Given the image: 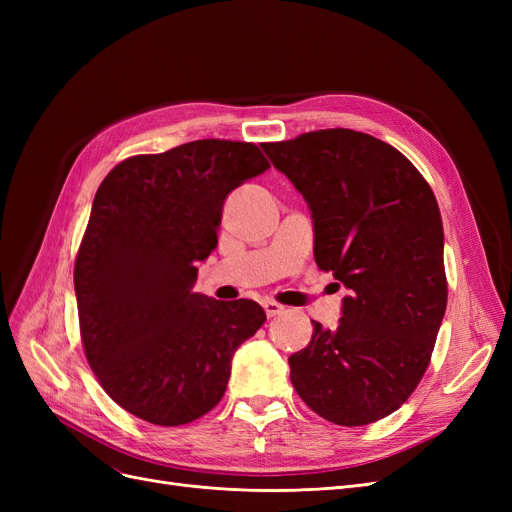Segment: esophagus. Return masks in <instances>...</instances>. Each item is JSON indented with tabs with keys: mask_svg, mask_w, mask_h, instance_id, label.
Returning <instances> with one entry per match:
<instances>
[{
	"mask_svg": "<svg viewBox=\"0 0 512 512\" xmlns=\"http://www.w3.org/2000/svg\"><path fill=\"white\" fill-rule=\"evenodd\" d=\"M262 307H265V312H267V316H269V318H273V316H280V314L284 312V305H280L277 301H271V299L262 301Z\"/></svg>",
	"mask_w": 512,
	"mask_h": 512,
	"instance_id": "34e87169",
	"label": "esophagus"
}]
</instances>
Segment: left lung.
Returning a JSON list of instances; mask_svg holds the SVG:
<instances>
[{
	"label": "left lung",
	"instance_id": "left-lung-1",
	"mask_svg": "<svg viewBox=\"0 0 512 512\" xmlns=\"http://www.w3.org/2000/svg\"><path fill=\"white\" fill-rule=\"evenodd\" d=\"M262 149L312 209L316 265L350 290L337 329L314 320L288 359L294 391L335 425L376 423L421 382L446 312L438 200L404 153L363 132Z\"/></svg>",
	"mask_w": 512,
	"mask_h": 512
}]
</instances>
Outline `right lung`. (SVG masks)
<instances>
[{"instance_id":"1","label":"right lung","mask_w":512,"mask_h":512,"mask_svg":"<svg viewBox=\"0 0 512 512\" xmlns=\"http://www.w3.org/2000/svg\"><path fill=\"white\" fill-rule=\"evenodd\" d=\"M269 168L254 143L203 138L119 162L74 262L81 342L115 404L177 427L220 404L235 350L267 320L256 301L192 292L226 196Z\"/></svg>"}]
</instances>
